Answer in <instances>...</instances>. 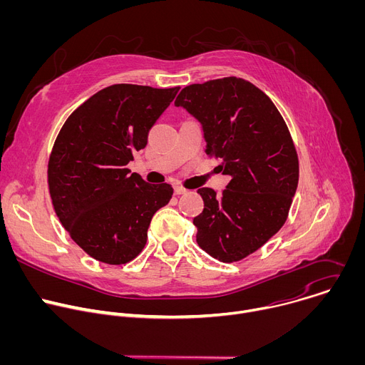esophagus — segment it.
<instances>
[{
    "instance_id": "obj_1",
    "label": "esophagus",
    "mask_w": 365,
    "mask_h": 365,
    "mask_svg": "<svg viewBox=\"0 0 365 365\" xmlns=\"http://www.w3.org/2000/svg\"><path fill=\"white\" fill-rule=\"evenodd\" d=\"M187 190L185 189V187H182V186H175V195H183V193H186Z\"/></svg>"
}]
</instances>
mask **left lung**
<instances>
[{
	"label": "left lung",
	"instance_id": "8db88e82",
	"mask_svg": "<svg viewBox=\"0 0 365 365\" xmlns=\"http://www.w3.org/2000/svg\"><path fill=\"white\" fill-rule=\"evenodd\" d=\"M200 124L206 154L231 176L222 195L197 189L193 218L199 247L234 263L263 247L286 222L299 182L297 153L273 101L251 82L230 76L193 83L175 101Z\"/></svg>",
	"mask_w": 365,
	"mask_h": 365
}]
</instances>
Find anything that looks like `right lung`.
<instances>
[{
  "label": "right lung",
  "mask_w": 365,
  "mask_h": 365,
  "mask_svg": "<svg viewBox=\"0 0 365 365\" xmlns=\"http://www.w3.org/2000/svg\"><path fill=\"white\" fill-rule=\"evenodd\" d=\"M179 89L103 88L69 115L56 137L47 166L51 203L71 238L101 263L134 259L153 215L173 195L170 185L147 183L127 165Z\"/></svg>",
  "instance_id": "right-lung-1"
}]
</instances>
